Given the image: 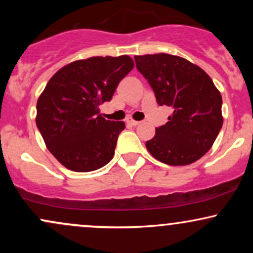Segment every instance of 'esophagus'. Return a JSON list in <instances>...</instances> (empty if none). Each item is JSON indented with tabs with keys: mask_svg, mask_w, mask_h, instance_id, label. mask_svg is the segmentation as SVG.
<instances>
[{
	"mask_svg": "<svg viewBox=\"0 0 253 253\" xmlns=\"http://www.w3.org/2000/svg\"><path fill=\"white\" fill-rule=\"evenodd\" d=\"M127 124H129V125H132V126H138L139 124V121H135V120H133V119H127Z\"/></svg>",
	"mask_w": 253,
	"mask_h": 253,
	"instance_id": "34e87169",
	"label": "esophagus"
}]
</instances>
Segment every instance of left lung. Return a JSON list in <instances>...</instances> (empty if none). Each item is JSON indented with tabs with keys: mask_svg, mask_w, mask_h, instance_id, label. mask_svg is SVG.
<instances>
[{
	"mask_svg": "<svg viewBox=\"0 0 253 253\" xmlns=\"http://www.w3.org/2000/svg\"><path fill=\"white\" fill-rule=\"evenodd\" d=\"M136 69L149 81L159 106L172 115L146 141L157 161L189 165L208 152L222 127V97L211 78L189 60L168 53L135 56Z\"/></svg>",
	"mask_w": 253,
	"mask_h": 253,
	"instance_id": "1",
	"label": "left lung"
}]
</instances>
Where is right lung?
<instances>
[{
    "instance_id": "1",
    "label": "right lung",
    "mask_w": 253,
    "mask_h": 253,
    "mask_svg": "<svg viewBox=\"0 0 253 253\" xmlns=\"http://www.w3.org/2000/svg\"><path fill=\"white\" fill-rule=\"evenodd\" d=\"M133 66L126 54L90 57L66 64L46 84L36 123L46 147L66 169L89 172L112 161L125 123L106 120L98 106L112 100Z\"/></svg>"
}]
</instances>
